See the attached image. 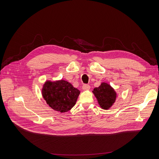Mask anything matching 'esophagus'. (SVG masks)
<instances>
[{"label": "esophagus", "mask_w": 159, "mask_h": 159, "mask_svg": "<svg viewBox=\"0 0 159 159\" xmlns=\"http://www.w3.org/2000/svg\"><path fill=\"white\" fill-rule=\"evenodd\" d=\"M82 89L84 90H89L90 89V85H87V84H85L82 86Z\"/></svg>", "instance_id": "obj_1"}]
</instances>
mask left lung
<instances>
[{"label":"left lung","mask_w":159,"mask_h":159,"mask_svg":"<svg viewBox=\"0 0 159 159\" xmlns=\"http://www.w3.org/2000/svg\"><path fill=\"white\" fill-rule=\"evenodd\" d=\"M93 93L99 106L105 110L109 109L114 104L118 97L115 89L106 82H102L98 87H95Z\"/></svg>","instance_id":"1"}]
</instances>
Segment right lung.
I'll return each instance as SVG.
<instances>
[{"label": "right lung", "instance_id": "1", "mask_svg": "<svg viewBox=\"0 0 159 159\" xmlns=\"http://www.w3.org/2000/svg\"><path fill=\"white\" fill-rule=\"evenodd\" d=\"M43 99L55 111L65 112L76 104L80 90L64 80H47L41 89Z\"/></svg>", "mask_w": 159, "mask_h": 159}]
</instances>
